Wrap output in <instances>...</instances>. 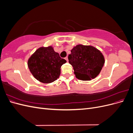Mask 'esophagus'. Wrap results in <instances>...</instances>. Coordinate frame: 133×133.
Segmentation results:
<instances>
[{"label": "esophagus", "instance_id": "obj_1", "mask_svg": "<svg viewBox=\"0 0 133 133\" xmlns=\"http://www.w3.org/2000/svg\"><path fill=\"white\" fill-rule=\"evenodd\" d=\"M65 59L66 60V62H68V57H65Z\"/></svg>", "mask_w": 133, "mask_h": 133}]
</instances>
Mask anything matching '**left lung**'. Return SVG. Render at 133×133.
I'll use <instances>...</instances> for the list:
<instances>
[{"label":"left lung","mask_w":133,"mask_h":133,"mask_svg":"<svg viewBox=\"0 0 133 133\" xmlns=\"http://www.w3.org/2000/svg\"><path fill=\"white\" fill-rule=\"evenodd\" d=\"M68 59L76 78L84 81L96 78L105 63V58L99 50L93 46L82 44L73 47Z\"/></svg>","instance_id":"8db88e82"}]
</instances>
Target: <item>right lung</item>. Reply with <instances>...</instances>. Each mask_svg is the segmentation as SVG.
Returning a JSON list of instances; mask_svg holds the SVG:
<instances>
[{
    "label": "right lung",
    "instance_id": "right-lung-1",
    "mask_svg": "<svg viewBox=\"0 0 133 133\" xmlns=\"http://www.w3.org/2000/svg\"><path fill=\"white\" fill-rule=\"evenodd\" d=\"M66 62L60 57L52 46L39 48L28 60V66L40 82L49 84L59 78L62 65Z\"/></svg>",
    "mask_w": 133,
    "mask_h": 133
}]
</instances>
